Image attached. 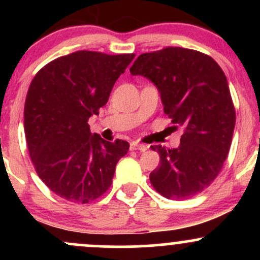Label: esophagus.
Returning a JSON list of instances; mask_svg holds the SVG:
<instances>
[{
  "mask_svg": "<svg viewBox=\"0 0 260 260\" xmlns=\"http://www.w3.org/2000/svg\"><path fill=\"white\" fill-rule=\"evenodd\" d=\"M147 149H148V145H145V144H140V143H137V142L131 143V150L145 151Z\"/></svg>",
  "mask_w": 260,
  "mask_h": 260,
  "instance_id": "esophagus-1",
  "label": "esophagus"
}]
</instances>
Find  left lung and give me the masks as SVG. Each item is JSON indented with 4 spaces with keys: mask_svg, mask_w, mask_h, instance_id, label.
<instances>
[{
    "mask_svg": "<svg viewBox=\"0 0 260 260\" xmlns=\"http://www.w3.org/2000/svg\"><path fill=\"white\" fill-rule=\"evenodd\" d=\"M129 72L156 86L164 111L183 128L177 148L150 147L160 155L151 184L174 201L199 194L221 171L234 136L236 113L225 73L210 56L183 47L143 53Z\"/></svg>",
    "mask_w": 260,
    "mask_h": 260,
    "instance_id": "left-lung-1",
    "label": "left lung"
}]
</instances>
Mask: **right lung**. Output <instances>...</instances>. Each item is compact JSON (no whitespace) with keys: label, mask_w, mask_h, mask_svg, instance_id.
Instances as JSON below:
<instances>
[{"label":"right lung","mask_w":260,"mask_h":260,"mask_svg":"<svg viewBox=\"0 0 260 260\" xmlns=\"http://www.w3.org/2000/svg\"><path fill=\"white\" fill-rule=\"evenodd\" d=\"M133 58L77 51L53 59L32 79L24 105L26 144L39 177L61 198L85 204L111 186L129 144L91 134L88 120L99 115Z\"/></svg>","instance_id":"1"}]
</instances>
